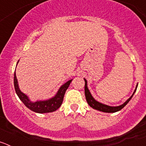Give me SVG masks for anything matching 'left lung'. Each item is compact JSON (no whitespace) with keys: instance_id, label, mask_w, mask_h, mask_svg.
Returning <instances> with one entry per match:
<instances>
[{"instance_id":"1","label":"left lung","mask_w":146,"mask_h":146,"mask_svg":"<svg viewBox=\"0 0 146 146\" xmlns=\"http://www.w3.org/2000/svg\"><path fill=\"white\" fill-rule=\"evenodd\" d=\"M85 80V95H86V101H87L88 104H89V106L91 107L93 109L96 110H99V111L104 112V113H115V112H118L119 110H121L122 108H124L126 104H128L129 102L131 100V99L132 98L133 95L135 94V91L137 90V86L138 84H137L136 88H135V91H134L133 94L129 98L126 102H125L123 104H121L119 106H109V105H107V104H104L103 103L99 102L96 101V99L93 97V96L91 95V92L89 91L88 88V82L86 79L84 78Z\"/></svg>"}]
</instances>
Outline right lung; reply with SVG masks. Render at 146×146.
Segmentation results:
<instances>
[{"instance_id": "1", "label": "right lung", "mask_w": 146, "mask_h": 146, "mask_svg": "<svg viewBox=\"0 0 146 146\" xmlns=\"http://www.w3.org/2000/svg\"><path fill=\"white\" fill-rule=\"evenodd\" d=\"M18 62H19V60L17 61V64ZM72 81V80H70L67 81L64 85H62L59 88L55 96H52V97L48 99H45V100H36V101L33 102L30 99L28 96L22 92L21 90L20 89L15 72V76H14V85H15V91H16V94H17L18 97L20 98V100L23 102V104H25L28 109L37 113H52V112L57 110L63 102L64 94H65L66 91L69 88Z\"/></svg>"}]
</instances>
